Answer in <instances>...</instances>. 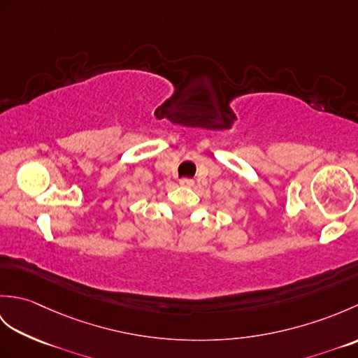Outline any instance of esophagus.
Listing matches in <instances>:
<instances>
[{"label":"esophagus","instance_id":"1","mask_svg":"<svg viewBox=\"0 0 358 358\" xmlns=\"http://www.w3.org/2000/svg\"><path fill=\"white\" fill-rule=\"evenodd\" d=\"M180 185H181V186L191 187V186L194 185V180H191V178H181V180H180Z\"/></svg>","mask_w":358,"mask_h":358}]
</instances>
